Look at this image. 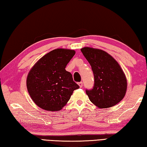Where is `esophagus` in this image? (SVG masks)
<instances>
[{"mask_svg": "<svg viewBox=\"0 0 147 147\" xmlns=\"http://www.w3.org/2000/svg\"><path fill=\"white\" fill-rule=\"evenodd\" d=\"M78 84L80 88H82V82H80L78 83Z\"/></svg>", "mask_w": 147, "mask_h": 147, "instance_id": "34e87169", "label": "esophagus"}]
</instances>
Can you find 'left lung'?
<instances>
[{
    "label": "left lung",
    "instance_id": "obj_1",
    "mask_svg": "<svg viewBox=\"0 0 147 147\" xmlns=\"http://www.w3.org/2000/svg\"><path fill=\"white\" fill-rule=\"evenodd\" d=\"M82 53L91 66L94 75L92 90H86L90 101L99 108H108L123 98L127 91V79L118 63L106 52L84 47Z\"/></svg>",
    "mask_w": 147,
    "mask_h": 147
}]
</instances>
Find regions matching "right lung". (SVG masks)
Returning <instances> with one entry per match:
<instances>
[{
	"instance_id": "add662e5",
	"label": "right lung",
	"mask_w": 147,
	"mask_h": 147,
	"mask_svg": "<svg viewBox=\"0 0 147 147\" xmlns=\"http://www.w3.org/2000/svg\"><path fill=\"white\" fill-rule=\"evenodd\" d=\"M76 54L74 50L57 49L40 59L27 77V88L33 102L50 111L62 109L74 91L79 88L65 70Z\"/></svg>"
}]
</instances>
